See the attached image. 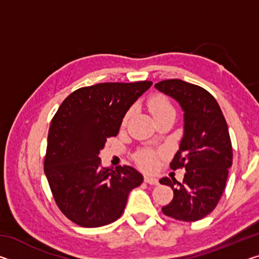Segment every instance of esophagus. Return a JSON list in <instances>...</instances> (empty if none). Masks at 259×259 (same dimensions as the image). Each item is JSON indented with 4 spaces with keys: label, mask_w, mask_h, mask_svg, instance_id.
Segmentation results:
<instances>
[{
    "label": "esophagus",
    "mask_w": 259,
    "mask_h": 259,
    "mask_svg": "<svg viewBox=\"0 0 259 259\" xmlns=\"http://www.w3.org/2000/svg\"><path fill=\"white\" fill-rule=\"evenodd\" d=\"M144 182L150 184V185H159V181H157V178L150 176V175H146V176L144 177Z\"/></svg>",
    "instance_id": "34e87169"
}]
</instances>
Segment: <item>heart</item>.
Returning a JSON list of instances; mask_svg holds the SVG:
<instances>
[{
	"instance_id": "obj_1",
	"label": "heart",
	"mask_w": 259,
	"mask_h": 259,
	"mask_svg": "<svg viewBox=\"0 0 259 259\" xmlns=\"http://www.w3.org/2000/svg\"><path fill=\"white\" fill-rule=\"evenodd\" d=\"M147 108L151 112L152 116L154 117L155 121L161 119L162 116L168 115V114L175 113V108L170 100L163 95H154L148 99L147 102ZM133 111L129 109L128 112L124 114L123 119H122V125H126L128 121L131 116ZM160 153L151 148H144L140 150L135 154V160L137 163L145 169H153L157 163V157H159Z\"/></svg>"
}]
</instances>
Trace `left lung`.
Masks as SVG:
<instances>
[{
    "label": "left lung",
    "instance_id": "left-lung-1",
    "mask_svg": "<svg viewBox=\"0 0 259 259\" xmlns=\"http://www.w3.org/2000/svg\"><path fill=\"white\" fill-rule=\"evenodd\" d=\"M161 93L176 99L184 111V136L170 163L185 168L183 183L164 177L174 199L162 212L177 221L196 222L216 208L225 190L233 150L229 128L213 96L199 85L171 78L156 83Z\"/></svg>",
    "mask_w": 259,
    "mask_h": 259
}]
</instances>
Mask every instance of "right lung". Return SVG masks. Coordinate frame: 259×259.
<instances>
[{
    "label": "right lung",
    "mask_w": 259,
    "mask_h": 259,
    "mask_svg": "<svg viewBox=\"0 0 259 259\" xmlns=\"http://www.w3.org/2000/svg\"><path fill=\"white\" fill-rule=\"evenodd\" d=\"M153 83L106 82L64 100L48 134L45 174L60 211L82 227H100L123 213L143 176L130 165L100 168V150L119 134L124 114Z\"/></svg>",
    "instance_id": "1"
}]
</instances>
